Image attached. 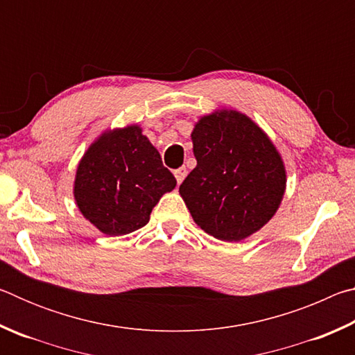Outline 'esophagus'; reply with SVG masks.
<instances>
[{
	"label": "esophagus",
	"mask_w": 355,
	"mask_h": 355,
	"mask_svg": "<svg viewBox=\"0 0 355 355\" xmlns=\"http://www.w3.org/2000/svg\"><path fill=\"white\" fill-rule=\"evenodd\" d=\"M173 175H175L178 183H182L183 180H184V177L188 175V171H186V167H178V169L173 171Z\"/></svg>",
	"instance_id": "esophagus-1"
}]
</instances>
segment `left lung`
Instances as JSON below:
<instances>
[{
  "label": "left lung",
  "instance_id": "1",
  "mask_svg": "<svg viewBox=\"0 0 355 355\" xmlns=\"http://www.w3.org/2000/svg\"><path fill=\"white\" fill-rule=\"evenodd\" d=\"M191 137L197 166L180 194L196 224L228 243L260 230L277 211L286 184L274 144L236 111L202 117Z\"/></svg>",
  "mask_w": 355,
  "mask_h": 355
}]
</instances>
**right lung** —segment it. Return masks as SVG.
I'll return each mask as SVG.
<instances>
[{
  "mask_svg": "<svg viewBox=\"0 0 355 355\" xmlns=\"http://www.w3.org/2000/svg\"><path fill=\"white\" fill-rule=\"evenodd\" d=\"M177 180L136 125L107 131L84 153L75 178V200L105 235L139 230Z\"/></svg>",
  "mask_w": 355,
  "mask_h": 355,
  "instance_id": "right-lung-1",
  "label": "right lung"
}]
</instances>
